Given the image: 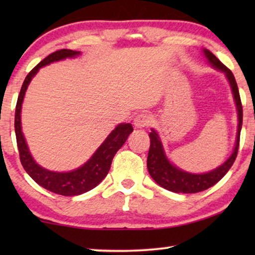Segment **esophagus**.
Here are the masks:
<instances>
[{"instance_id": "1", "label": "esophagus", "mask_w": 255, "mask_h": 255, "mask_svg": "<svg viewBox=\"0 0 255 255\" xmlns=\"http://www.w3.org/2000/svg\"><path fill=\"white\" fill-rule=\"evenodd\" d=\"M133 123H134V127L138 128H147V127H149V125H151V123H152V117H151V115L144 114V113L139 114V115H137V116H135Z\"/></svg>"}]
</instances>
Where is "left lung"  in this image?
I'll use <instances>...</instances> for the list:
<instances>
[{
  "label": "left lung",
  "instance_id": "8db88e82",
  "mask_svg": "<svg viewBox=\"0 0 255 255\" xmlns=\"http://www.w3.org/2000/svg\"><path fill=\"white\" fill-rule=\"evenodd\" d=\"M204 54L212 66H215L216 68L221 69L222 72L225 73L226 78H228L230 85H231L233 97H235L236 101L237 110H238L239 121L238 132H237L236 147L235 151L232 153V155L226 160L225 163L219 166L218 168L205 174H190L176 168L175 166H173L172 163L168 161V159H167L165 155V152H163L161 141H160L158 133H156L154 130H152L151 133H149L151 146H149V151L147 155L148 173L149 175L152 176V179L154 180L159 186H161L162 188H165V189L169 191H173V193L194 194L200 193V191H203L205 189H208V188L212 187L229 172V169L231 168L233 162H235L237 154H238L240 130H242L243 125V104L242 100H240L238 86H237L236 79L235 76H233L232 72L230 71L224 64H222V62L216 58V55L212 54L211 52L208 50H204Z\"/></svg>",
  "mask_w": 255,
  "mask_h": 255
}]
</instances>
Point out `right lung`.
Returning a JSON list of instances; mask_svg holds the SVG:
<instances>
[{
    "instance_id": "add662e5",
    "label": "right lung",
    "mask_w": 255,
    "mask_h": 255,
    "mask_svg": "<svg viewBox=\"0 0 255 255\" xmlns=\"http://www.w3.org/2000/svg\"><path fill=\"white\" fill-rule=\"evenodd\" d=\"M80 52L73 50H64L55 51L46 58L43 59L36 67L30 71L24 80L22 88H20L18 99H17L16 111H15V132L17 147L19 152V159L22 162L23 168L26 173L32 177V180L41 186L45 189L52 191L54 194L62 195V196H75V195H81L87 191L92 190L95 188L109 172L111 162L116 152L120 149L127 140L128 134L133 131L131 124H120L108 138L104 140L99 149L95 152L92 158L87 161L85 165L80 168L68 173H55L47 170L37 165L31 156L29 148H27L25 139L22 133V127H20V109H22V102L25 95L26 88L29 86L31 79L36 75L40 67L46 66L53 61L62 60L65 58H72L79 55Z\"/></svg>"
}]
</instances>
